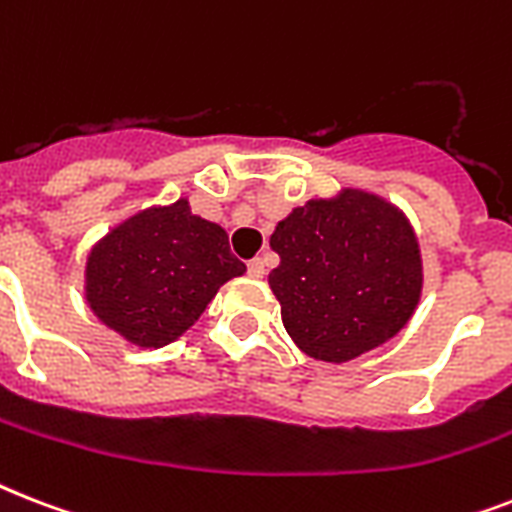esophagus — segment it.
Listing matches in <instances>:
<instances>
[{"label": "esophagus", "mask_w": 512, "mask_h": 512, "mask_svg": "<svg viewBox=\"0 0 512 512\" xmlns=\"http://www.w3.org/2000/svg\"><path fill=\"white\" fill-rule=\"evenodd\" d=\"M247 271H249V276H252V279H263V276H265L263 257H255V260H249Z\"/></svg>", "instance_id": "1"}]
</instances>
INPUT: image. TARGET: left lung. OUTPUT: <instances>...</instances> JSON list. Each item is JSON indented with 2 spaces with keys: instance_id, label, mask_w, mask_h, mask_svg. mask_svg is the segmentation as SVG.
<instances>
[{
  "instance_id": "1",
  "label": "left lung",
  "mask_w": 512,
  "mask_h": 512,
  "mask_svg": "<svg viewBox=\"0 0 512 512\" xmlns=\"http://www.w3.org/2000/svg\"><path fill=\"white\" fill-rule=\"evenodd\" d=\"M281 263L268 276L281 321L311 358L342 364L398 335L422 292L412 225L374 193L292 209L271 236Z\"/></svg>"
}]
</instances>
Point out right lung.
Here are the masks:
<instances>
[{"instance_id":"right-lung-1","label":"right lung","mask_w":512,"mask_h":512,"mask_svg":"<svg viewBox=\"0 0 512 512\" xmlns=\"http://www.w3.org/2000/svg\"><path fill=\"white\" fill-rule=\"evenodd\" d=\"M244 271L228 233L177 199L143 209L100 239L87 257L84 292L108 329L140 348H162Z\"/></svg>"}]
</instances>
